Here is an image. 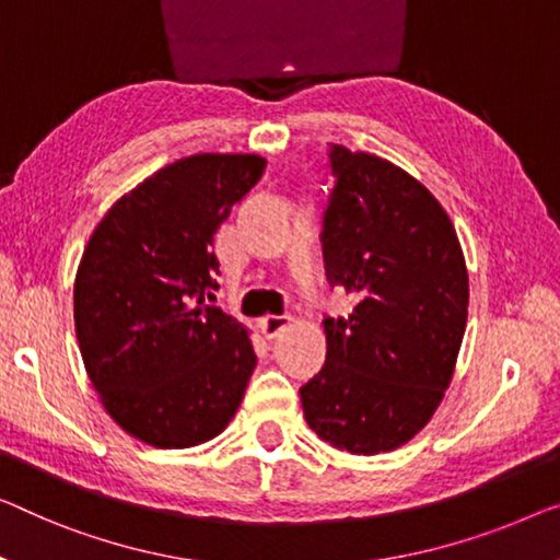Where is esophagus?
Instances as JSON below:
<instances>
[{
    "label": "esophagus",
    "mask_w": 560,
    "mask_h": 560,
    "mask_svg": "<svg viewBox=\"0 0 560 560\" xmlns=\"http://www.w3.org/2000/svg\"><path fill=\"white\" fill-rule=\"evenodd\" d=\"M289 324H291L289 314H269V316H264L261 322H258V327H261L266 339H273V337H279V334L287 329Z\"/></svg>",
    "instance_id": "esophagus-1"
}]
</instances>
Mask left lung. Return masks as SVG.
<instances>
[{
	"label": "left lung",
	"instance_id": "1",
	"mask_svg": "<svg viewBox=\"0 0 560 560\" xmlns=\"http://www.w3.org/2000/svg\"><path fill=\"white\" fill-rule=\"evenodd\" d=\"M324 269L360 296L327 316V362L299 389L316 435L354 455L412 440L445 397L467 322L465 256L438 198L395 163L329 145Z\"/></svg>",
	"mask_w": 560,
	"mask_h": 560
}]
</instances>
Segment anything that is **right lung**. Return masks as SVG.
<instances>
[{
  "mask_svg": "<svg viewBox=\"0 0 560 560\" xmlns=\"http://www.w3.org/2000/svg\"><path fill=\"white\" fill-rule=\"evenodd\" d=\"M261 155L198 153L125 194L97 223L74 277L88 377L128 435L194 447L236 415L256 354L244 324L211 306L213 236L258 178Z\"/></svg>",
  "mask_w": 560,
  "mask_h": 560,
  "instance_id": "1",
  "label": "right lung"
}]
</instances>
